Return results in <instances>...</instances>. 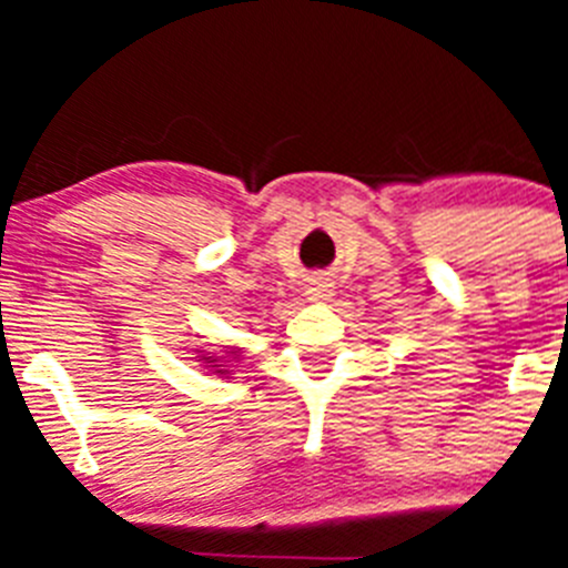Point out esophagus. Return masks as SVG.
<instances>
[{
    "mask_svg": "<svg viewBox=\"0 0 568 568\" xmlns=\"http://www.w3.org/2000/svg\"><path fill=\"white\" fill-rule=\"evenodd\" d=\"M307 295H310V301H315V304H321V301H329V298H333V281L313 278V281H310Z\"/></svg>",
    "mask_w": 568,
    "mask_h": 568,
    "instance_id": "obj_1",
    "label": "esophagus"
}]
</instances>
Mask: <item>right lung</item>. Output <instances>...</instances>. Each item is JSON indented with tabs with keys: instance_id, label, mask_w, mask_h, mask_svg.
Segmentation results:
<instances>
[{
	"instance_id": "1",
	"label": "right lung",
	"mask_w": 568,
	"mask_h": 568,
	"mask_svg": "<svg viewBox=\"0 0 568 568\" xmlns=\"http://www.w3.org/2000/svg\"><path fill=\"white\" fill-rule=\"evenodd\" d=\"M199 361H202V364H207V366H213L215 373H227V369H222V364H215L213 355H199Z\"/></svg>"
}]
</instances>
